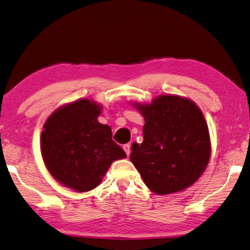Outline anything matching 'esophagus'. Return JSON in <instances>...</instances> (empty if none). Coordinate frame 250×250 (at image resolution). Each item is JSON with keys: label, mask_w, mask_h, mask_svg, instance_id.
<instances>
[{"label": "esophagus", "mask_w": 250, "mask_h": 250, "mask_svg": "<svg viewBox=\"0 0 250 250\" xmlns=\"http://www.w3.org/2000/svg\"><path fill=\"white\" fill-rule=\"evenodd\" d=\"M130 144H125V145H123V149H125V152L127 153V155H129L130 154Z\"/></svg>", "instance_id": "34e87169"}]
</instances>
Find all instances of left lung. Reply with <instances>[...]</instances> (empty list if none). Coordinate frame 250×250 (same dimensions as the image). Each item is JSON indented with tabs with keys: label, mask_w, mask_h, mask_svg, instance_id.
Instances as JSON below:
<instances>
[{
	"label": "left lung",
	"mask_w": 250,
	"mask_h": 250,
	"mask_svg": "<svg viewBox=\"0 0 250 250\" xmlns=\"http://www.w3.org/2000/svg\"><path fill=\"white\" fill-rule=\"evenodd\" d=\"M134 105L145 119L144 141L132 143L130 160L146 186L160 195L191 186L210 159V138L201 109L175 95Z\"/></svg>",
	"instance_id": "left-lung-1"
}]
</instances>
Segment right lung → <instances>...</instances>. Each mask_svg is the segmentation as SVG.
<instances>
[{
	"label": "right lung",
	"mask_w": 250,
	"mask_h": 250,
	"mask_svg": "<svg viewBox=\"0 0 250 250\" xmlns=\"http://www.w3.org/2000/svg\"><path fill=\"white\" fill-rule=\"evenodd\" d=\"M101 112L97 103L80 99L53 112L43 125L45 167L53 178L76 192L97 188L112 162L127 156L113 142L111 127L98 122Z\"/></svg>",
	"instance_id": "right-lung-1"
}]
</instances>
